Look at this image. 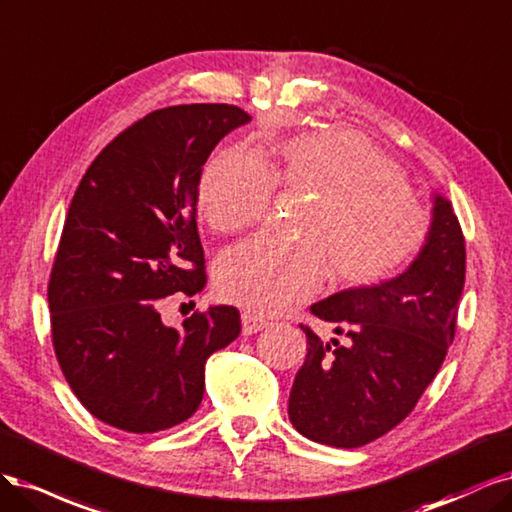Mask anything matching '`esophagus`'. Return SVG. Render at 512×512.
Instances as JSON below:
<instances>
[{
	"instance_id": "obj_1",
	"label": "esophagus",
	"mask_w": 512,
	"mask_h": 512,
	"mask_svg": "<svg viewBox=\"0 0 512 512\" xmlns=\"http://www.w3.org/2000/svg\"><path fill=\"white\" fill-rule=\"evenodd\" d=\"M268 325L270 323L266 319L253 315V312H242V334L244 336H253V334L261 332V329H266Z\"/></svg>"
}]
</instances>
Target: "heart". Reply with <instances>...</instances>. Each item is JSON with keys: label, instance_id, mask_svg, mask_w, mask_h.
Here are the masks:
<instances>
[{"label": "heart", "instance_id": "obj_1", "mask_svg": "<svg viewBox=\"0 0 512 512\" xmlns=\"http://www.w3.org/2000/svg\"><path fill=\"white\" fill-rule=\"evenodd\" d=\"M310 193L298 242L251 238L214 268L223 298L276 315L315 295L329 272L336 285L368 287L404 270L425 249L430 212L395 163L351 129H321L253 157L242 148L212 157L197 183V210L219 234L263 219L272 189Z\"/></svg>", "mask_w": 512, "mask_h": 512}]
</instances>
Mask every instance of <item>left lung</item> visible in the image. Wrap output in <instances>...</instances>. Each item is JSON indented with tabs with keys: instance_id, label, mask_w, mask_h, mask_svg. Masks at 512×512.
Masks as SVG:
<instances>
[{
	"instance_id": "obj_1",
	"label": "left lung",
	"mask_w": 512,
	"mask_h": 512,
	"mask_svg": "<svg viewBox=\"0 0 512 512\" xmlns=\"http://www.w3.org/2000/svg\"><path fill=\"white\" fill-rule=\"evenodd\" d=\"M464 280V232L451 202L436 195L430 240L404 274L310 306L315 317L336 323L346 342H323L300 325L308 353L289 395L295 430L329 447L357 449L402 423L455 338Z\"/></svg>"
}]
</instances>
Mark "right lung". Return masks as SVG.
Returning <instances> with one entry per match:
<instances>
[{
    "label": "right lung",
    "mask_w": 512,
    "mask_h": 512,
    "mask_svg": "<svg viewBox=\"0 0 512 512\" xmlns=\"http://www.w3.org/2000/svg\"><path fill=\"white\" fill-rule=\"evenodd\" d=\"M249 121L229 104L155 110L93 159L72 197L48 280L53 346L80 404L123 432L187 421L206 359L240 334L234 306L174 329L157 304L204 289L197 183L212 148Z\"/></svg>",
    "instance_id": "right-lung-1"
}]
</instances>
